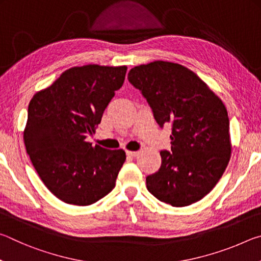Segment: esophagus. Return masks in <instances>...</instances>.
<instances>
[{"instance_id":"obj_1","label":"esophagus","mask_w":261,"mask_h":261,"mask_svg":"<svg viewBox=\"0 0 261 261\" xmlns=\"http://www.w3.org/2000/svg\"><path fill=\"white\" fill-rule=\"evenodd\" d=\"M137 153H138V152H136V151H126V156L127 158H134V156L137 155Z\"/></svg>"}]
</instances>
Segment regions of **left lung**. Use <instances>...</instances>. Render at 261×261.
<instances>
[{"mask_svg":"<svg viewBox=\"0 0 261 261\" xmlns=\"http://www.w3.org/2000/svg\"><path fill=\"white\" fill-rule=\"evenodd\" d=\"M159 125L171 124L170 151L146 177L149 192L174 207L189 206L212 191L230 160L229 118L222 101L183 65L155 61L127 73Z\"/></svg>","mask_w":261,"mask_h":261,"instance_id":"1","label":"left lung"}]
</instances>
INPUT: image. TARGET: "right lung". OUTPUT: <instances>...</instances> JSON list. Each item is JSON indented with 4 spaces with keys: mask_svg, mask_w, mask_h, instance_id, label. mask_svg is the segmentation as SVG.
<instances>
[{
    "mask_svg": "<svg viewBox=\"0 0 261 261\" xmlns=\"http://www.w3.org/2000/svg\"><path fill=\"white\" fill-rule=\"evenodd\" d=\"M126 67H74L30 101L26 152L47 189L67 204H94L115 188L123 149L86 141L124 83Z\"/></svg>",
    "mask_w": 261,
    "mask_h": 261,
    "instance_id": "obj_1",
    "label": "right lung"
}]
</instances>
